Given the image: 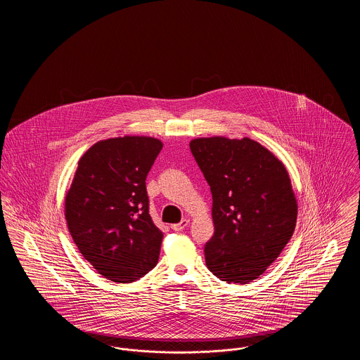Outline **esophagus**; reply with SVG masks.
<instances>
[{
  "instance_id": "obj_1",
  "label": "esophagus",
  "mask_w": 360,
  "mask_h": 360,
  "mask_svg": "<svg viewBox=\"0 0 360 360\" xmlns=\"http://www.w3.org/2000/svg\"><path fill=\"white\" fill-rule=\"evenodd\" d=\"M188 225V220H182L181 223L178 224H172V231H182V229H185L186 226Z\"/></svg>"
}]
</instances>
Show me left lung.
Returning a JSON list of instances; mask_svg holds the SVG:
<instances>
[{
  "label": "left lung",
  "mask_w": 360,
  "mask_h": 360,
  "mask_svg": "<svg viewBox=\"0 0 360 360\" xmlns=\"http://www.w3.org/2000/svg\"><path fill=\"white\" fill-rule=\"evenodd\" d=\"M190 151L210 186L214 235L207 269L228 283L263 274L289 243L297 200L283 163L250 137H201Z\"/></svg>",
  "instance_id": "obj_1"
}]
</instances>
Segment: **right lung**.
<instances>
[{
	"label": "right lung",
	"mask_w": 360,
	"mask_h": 360,
	"mask_svg": "<svg viewBox=\"0 0 360 360\" xmlns=\"http://www.w3.org/2000/svg\"><path fill=\"white\" fill-rule=\"evenodd\" d=\"M162 147L154 137H115L78 162L66 221L82 257L109 281L135 282L158 263L163 233L150 216L146 178Z\"/></svg>",
	"instance_id": "right-lung-1"
}]
</instances>
